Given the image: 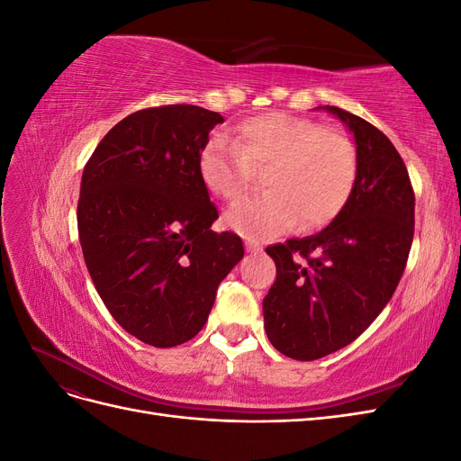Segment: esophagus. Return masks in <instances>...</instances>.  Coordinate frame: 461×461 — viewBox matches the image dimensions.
Instances as JSON below:
<instances>
[{"mask_svg": "<svg viewBox=\"0 0 461 461\" xmlns=\"http://www.w3.org/2000/svg\"><path fill=\"white\" fill-rule=\"evenodd\" d=\"M246 252L248 254H259V252H263V248L256 242H246Z\"/></svg>", "mask_w": 461, "mask_h": 461, "instance_id": "esophagus-1", "label": "esophagus"}]
</instances>
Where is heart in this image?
Segmentation results:
<instances>
[{"instance_id":"1","label":"heart","mask_w":461,"mask_h":461,"mask_svg":"<svg viewBox=\"0 0 461 461\" xmlns=\"http://www.w3.org/2000/svg\"><path fill=\"white\" fill-rule=\"evenodd\" d=\"M209 192L236 200L263 171L265 190L236 202L225 225L249 240H267L296 225L317 229L337 217L354 190L357 151L344 132L298 115L269 111L242 121L232 140L213 136L200 153Z\"/></svg>"}]
</instances>
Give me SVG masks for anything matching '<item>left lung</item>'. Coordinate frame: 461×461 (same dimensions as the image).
Instances as JSON below:
<instances>
[{
	"instance_id": "1",
	"label": "left lung",
	"mask_w": 461,
	"mask_h": 461,
	"mask_svg": "<svg viewBox=\"0 0 461 461\" xmlns=\"http://www.w3.org/2000/svg\"><path fill=\"white\" fill-rule=\"evenodd\" d=\"M352 132L354 190L329 227L269 246L276 281L263 327L286 357L312 361L354 342L393 298L413 240L415 196L400 153L371 122L323 107Z\"/></svg>"
}]
</instances>
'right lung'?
<instances>
[{
	"label": "right lung",
	"mask_w": 461,
	"mask_h": 461,
	"mask_svg": "<svg viewBox=\"0 0 461 461\" xmlns=\"http://www.w3.org/2000/svg\"><path fill=\"white\" fill-rule=\"evenodd\" d=\"M217 122L215 111L186 104L136 111L82 173L77 221L88 273L117 323L149 346L196 337L244 258L240 236L212 230L219 213L198 169Z\"/></svg>",
	"instance_id": "add662e5"
}]
</instances>
